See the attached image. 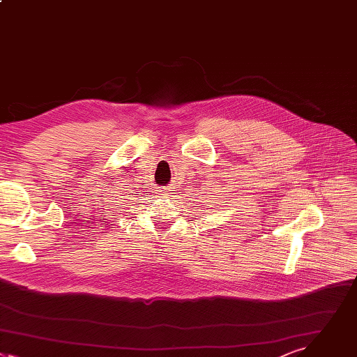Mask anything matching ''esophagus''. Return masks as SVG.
Masks as SVG:
<instances>
[{"label":"esophagus","instance_id":"1","mask_svg":"<svg viewBox=\"0 0 357 357\" xmlns=\"http://www.w3.org/2000/svg\"><path fill=\"white\" fill-rule=\"evenodd\" d=\"M156 191H158V194H160V197H165V195H169L170 188H167V187H159Z\"/></svg>","mask_w":357,"mask_h":357}]
</instances>
